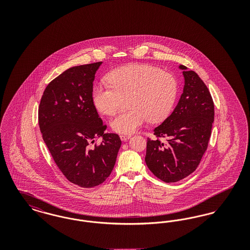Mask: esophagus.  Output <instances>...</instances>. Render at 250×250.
<instances>
[{"label": "esophagus", "instance_id": "obj_1", "mask_svg": "<svg viewBox=\"0 0 250 250\" xmlns=\"http://www.w3.org/2000/svg\"><path fill=\"white\" fill-rule=\"evenodd\" d=\"M130 137V135H120V139H121L123 142H126L127 140H129Z\"/></svg>", "mask_w": 250, "mask_h": 250}]
</instances>
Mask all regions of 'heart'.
I'll return each instance as SVG.
<instances>
[{"label": "heart", "mask_w": 250, "mask_h": 250, "mask_svg": "<svg viewBox=\"0 0 250 250\" xmlns=\"http://www.w3.org/2000/svg\"><path fill=\"white\" fill-rule=\"evenodd\" d=\"M108 85L95 84L92 100L102 114L112 115L120 100L127 97L130 110L121 113L110 121L111 129L120 134H131L148 119L153 123L165 119L173 106L178 85L167 72L148 65L134 63L107 73Z\"/></svg>", "instance_id": "1"}]
</instances>
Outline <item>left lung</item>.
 I'll return each mask as SVG.
<instances>
[{
	"instance_id": "obj_1",
	"label": "left lung",
	"mask_w": 250,
	"mask_h": 250,
	"mask_svg": "<svg viewBox=\"0 0 250 250\" xmlns=\"http://www.w3.org/2000/svg\"><path fill=\"white\" fill-rule=\"evenodd\" d=\"M185 78L183 94L172 113L155 127L156 138L147 140L145 162L157 178L175 183L199 166L211 137L214 106L207 86L196 72L180 65Z\"/></svg>"
}]
</instances>
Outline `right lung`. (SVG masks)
<instances>
[{"mask_svg": "<svg viewBox=\"0 0 250 250\" xmlns=\"http://www.w3.org/2000/svg\"><path fill=\"white\" fill-rule=\"evenodd\" d=\"M102 62L73 66L50 82L42 95L38 122L43 140L68 181L90 188L111 173L122 142L107 126L92 100L95 75ZM103 143L90 146L96 137Z\"/></svg>", "mask_w": 250, "mask_h": 250, "instance_id": "obj_1", "label": "right lung"}]
</instances>
